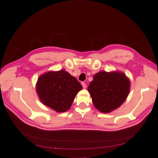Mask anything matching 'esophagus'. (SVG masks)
I'll use <instances>...</instances> for the list:
<instances>
[{
  "instance_id": "obj_1",
  "label": "esophagus",
  "mask_w": 158,
  "mask_h": 158,
  "mask_svg": "<svg viewBox=\"0 0 158 158\" xmlns=\"http://www.w3.org/2000/svg\"><path fill=\"white\" fill-rule=\"evenodd\" d=\"M81 85H82L83 88H86V84H85V83L84 82H82V83H81Z\"/></svg>"
}]
</instances>
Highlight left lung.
<instances>
[{"label": "left lung", "instance_id": "1", "mask_svg": "<svg viewBox=\"0 0 158 158\" xmlns=\"http://www.w3.org/2000/svg\"><path fill=\"white\" fill-rule=\"evenodd\" d=\"M129 79L122 73L100 71L88 86L92 102L102 113H109L125 101L130 91Z\"/></svg>", "mask_w": 158, "mask_h": 158}]
</instances>
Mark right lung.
I'll return each mask as SVG.
<instances>
[{
    "instance_id": "obj_1",
    "label": "right lung",
    "mask_w": 158,
    "mask_h": 158,
    "mask_svg": "<svg viewBox=\"0 0 158 158\" xmlns=\"http://www.w3.org/2000/svg\"><path fill=\"white\" fill-rule=\"evenodd\" d=\"M82 89L77 79L64 70L48 72L39 77L36 92L43 104L56 111L65 112Z\"/></svg>"
}]
</instances>
